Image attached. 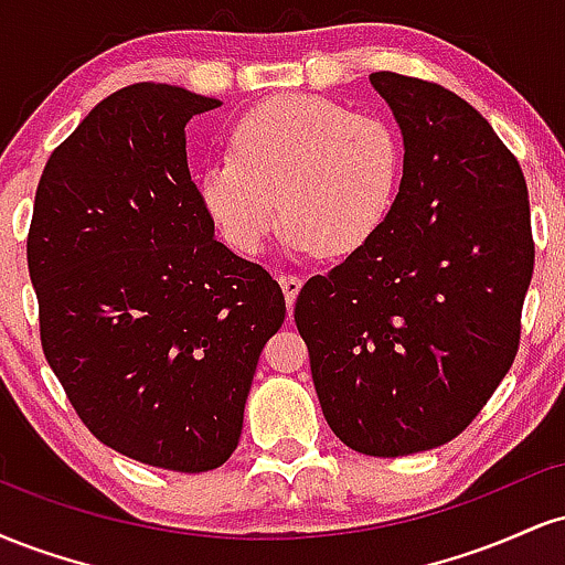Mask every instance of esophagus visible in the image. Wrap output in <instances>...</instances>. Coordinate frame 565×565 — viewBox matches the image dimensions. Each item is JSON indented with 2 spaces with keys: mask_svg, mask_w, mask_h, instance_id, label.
I'll return each mask as SVG.
<instances>
[{
  "mask_svg": "<svg viewBox=\"0 0 565 565\" xmlns=\"http://www.w3.org/2000/svg\"><path fill=\"white\" fill-rule=\"evenodd\" d=\"M278 284H281L284 297H287V305H289V310H291V305H295L297 295H300V289H302V276L281 274V276H278Z\"/></svg>",
  "mask_w": 565,
  "mask_h": 565,
  "instance_id": "34e87169",
  "label": "esophagus"
}]
</instances>
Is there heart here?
<instances>
[{
	"label": "heart",
	"instance_id": "1",
	"mask_svg": "<svg viewBox=\"0 0 565 565\" xmlns=\"http://www.w3.org/2000/svg\"><path fill=\"white\" fill-rule=\"evenodd\" d=\"M228 142L231 157L199 174V199L242 255L263 249L281 212L291 244L327 257L364 249L393 215L404 142L385 116L327 97L276 95L252 106Z\"/></svg>",
	"mask_w": 565,
	"mask_h": 565
}]
</instances>
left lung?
I'll return each instance as SVG.
<instances>
[{
  "instance_id": "1",
  "label": "left lung",
  "mask_w": 565,
  "mask_h": 565,
  "mask_svg": "<svg viewBox=\"0 0 565 565\" xmlns=\"http://www.w3.org/2000/svg\"><path fill=\"white\" fill-rule=\"evenodd\" d=\"M369 82L404 135L395 210L308 278L295 323L334 436L404 457L457 438L510 372L534 238L521 164L468 100L393 71Z\"/></svg>"
}]
</instances>
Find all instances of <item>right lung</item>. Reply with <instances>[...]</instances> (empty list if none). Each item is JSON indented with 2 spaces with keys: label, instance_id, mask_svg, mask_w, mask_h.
<instances>
[{
  "label": "right lung",
  "instance_id": "add662e5",
  "mask_svg": "<svg viewBox=\"0 0 565 565\" xmlns=\"http://www.w3.org/2000/svg\"><path fill=\"white\" fill-rule=\"evenodd\" d=\"M220 100L140 82L50 153L29 274L47 364L89 433L153 468L215 470L242 438L265 342L287 316L263 265L215 238L185 125Z\"/></svg>",
  "mask_w": 565,
  "mask_h": 565
}]
</instances>
